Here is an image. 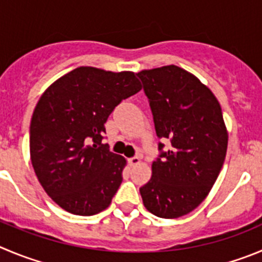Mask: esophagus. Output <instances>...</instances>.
I'll return each mask as SVG.
<instances>
[{
	"label": "esophagus",
	"mask_w": 262,
	"mask_h": 262,
	"mask_svg": "<svg viewBox=\"0 0 262 262\" xmlns=\"http://www.w3.org/2000/svg\"><path fill=\"white\" fill-rule=\"evenodd\" d=\"M128 161L130 165H136V164H138L139 161H141V159H139V156H133V158L129 159Z\"/></svg>",
	"instance_id": "obj_1"
}]
</instances>
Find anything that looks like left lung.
<instances>
[{"mask_svg": "<svg viewBox=\"0 0 262 262\" xmlns=\"http://www.w3.org/2000/svg\"><path fill=\"white\" fill-rule=\"evenodd\" d=\"M152 112L159 156L139 192L155 216L177 219L194 211L216 182L227 150L221 106L208 88L177 66L137 73Z\"/></svg>", "mask_w": 262, "mask_h": 262, "instance_id": "1", "label": "left lung"}]
</instances>
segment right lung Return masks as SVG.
<instances>
[{"label": "right lung", "instance_id": "add662e5", "mask_svg": "<svg viewBox=\"0 0 262 262\" xmlns=\"http://www.w3.org/2000/svg\"><path fill=\"white\" fill-rule=\"evenodd\" d=\"M141 90L133 72L79 67L40 98L29 128L33 169L64 211L93 216L106 209L123 182L125 159L102 143L107 119Z\"/></svg>", "mask_w": 262, "mask_h": 262}]
</instances>
